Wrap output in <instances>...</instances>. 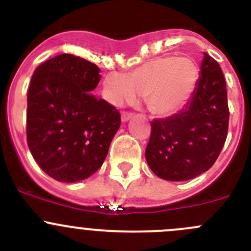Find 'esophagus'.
<instances>
[{
    "instance_id": "1",
    "label": "esophagus",
    "mask_w": 251,
    "mask_h": 251,
    "mask_svg": "<svg viewBox=\"0 0 251 251\" xmlns=\"http://www.w3.org/2000/svg\"><path fill=\"white\" fill-rule=\"evenodd\" d=\"M131 118H132V114L125 113V111H124V113L121 114V120H123V123H126V121L130 120Z\"/></svg>"
}]
</instances>
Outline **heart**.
Returning <instances> with one entry per match:
<instances>
[{
  "label": "heart",
  "instance_id": "1",
  "mask_svg": "<svg viewBox=\"0 0 251 251\" xmlns=\"http://www.w3.org/2000/svg\"><path fill=\"white\" fill-rule=\"evenodd\" d=\"M198 81V67L187 56H164L148 61L127 77L110 74L103 82L108 103L121 106L145 97L147 109L155 116H168L190 98Z\"/></svg>",
  "mask_w": 251,
  "mask_h": 251
}]
</instances>
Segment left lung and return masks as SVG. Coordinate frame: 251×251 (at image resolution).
<instances>
[{"label": "left lung", "mask_w": 251, "mask_h": 251, "mask_svg": "<svg viewBox=\"0 0 251 251\" xmlns=\"http://www.w3.org/2000/svg\"><path fill=\"white\" fill-rule=\"evenodd\" d=\"M226 79L220 65L203 52L200 77L185 108L151 123L146 160L157 176L186 181L210 169L227 138Z\"/></svg>", "instance_id": "left-lung-1"}]
</instances>
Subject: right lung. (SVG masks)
<instances>
[{"label": "right lung", "mask_w": 251, "mask_h": 251, "mask_svg": "<svg viewBox=\"0 0 251 251\" xmlns=\"http://www.w3.org/2000/svg\"><path fill=\"white\" fill-rule=\"evenodd\" d=\"M97 65L62 53L34 71L28 89L26 141L39 167L52 179L77 182L103 164L120 127L119 111L91 93Z\"/></svg>", "instance_id": "1"}]
</instances>
